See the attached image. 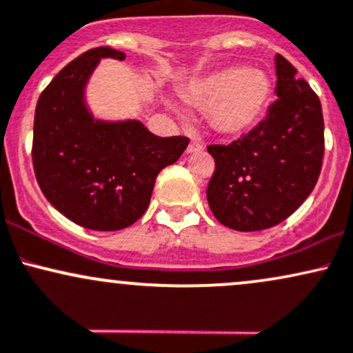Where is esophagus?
Here are the masks:
<instances>
[{
    "mask_svg": "<svg viewBox=\"0 0 353 353\" xmlns=\"http://www.w3.org/2000/svg\"><path fill=\"white\" fill-rule=\"evenodd\" d=\"M201 150H203V145L198 143V141H190L188 148H187V153H200Z\"/></svg>",
    "mask_w": 353,
    "mask_h": 353,
    "instance_id": "1",
    "label": "esophagus"
}]
</instances>
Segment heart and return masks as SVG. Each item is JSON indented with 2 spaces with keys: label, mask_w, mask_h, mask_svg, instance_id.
I'll return each instance as SVG.
<instances>
[{
  "label": "heart",
  "mask_w": 353,
  "mask_h": 353,
  "mask_svg": "<svg viewBox=\"0 0 353 353\" xmlns=\"http://www.w3.org/2000/svg\"><path fill=\"white\" fill-rule=\"evenodd\" d=\"M181 97L210 110V120L219 132L241 134L263 117L272 98V81L262 70L228 66L193 80Z\"/></svg>",
  "instance_id": "heart-1"
}]
</instances>
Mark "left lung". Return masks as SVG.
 <instances>
[{
	"mask_svg": "<svg viewBox=\"0 0 353 353\" xmlns=\"http://www.w3.org/2000/svg\"><path fill=\"white\" fill-rule=\"evenodd\" d=\"M279 100L265 120L230 145H210L215 172L207 188L215 219L239 232L279 225L307 200L322 170L323 114L315 91L282 54Z\"/></svg>",
	"mask_w": 353,
	"mask_h": 353,
	"instance_id": "obj_1",
	"label": "left lung"
}]
</instances>
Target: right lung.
I'll list each match as a JSON object with an SVG mask.
<instances>
[{
    "label": "right lung",
    "mask_w": 353,
    "mask_h": 353,
    "mask_svg": "<svg viewBox=\"0 0 353 353\" xmlns=\"http://www.w3.org/2000/svg\"><path fill=\"white\" fill-rule=\"evenodd\" d=\"M103 58L125 53L100 46L68 63L39 94L33 166L46 200L83 228L117 232L146 212L158 173L175 163L187 137H157L138 120H98L85 90Z\"/></svg>",
    "instance_id": "add662e5"
}]
</instances>
